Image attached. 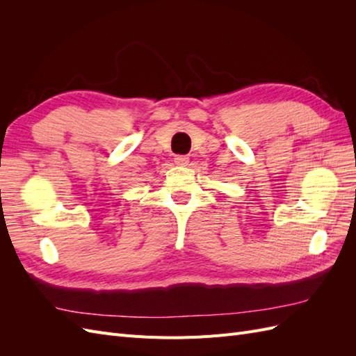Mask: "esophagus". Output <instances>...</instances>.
Here are the masks:
<instances>
[{"label":"esophagus","mask_w":356,"mask_h":356,"mask_svg":"<svg viewBox=\"0 0 356 356\" xmlns=\"http://www.w3.org/2000/svg\"><path fill=\"white\" fill-rule=\"evenodd\" d=\"M174 161H175V165H178V166H187L188 165V156H175Z\"/></svg>","instance_id":"1"}]
</instances>
